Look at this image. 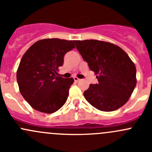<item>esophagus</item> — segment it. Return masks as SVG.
Here are the masks:
<instances>
[{
	"mask_svg": "<svg viewBox=\"0 0 152 152\" xmlns=\"http://www.w3.org/2000/svg\"><path fill=\"white\" fill-rule=\"evenodd\" d=\"M73 79H74V81L76 82H79V81H80V79H79V78L76 77V76H75V77L73 78Z\"/></svg>",
	"mask_w": 152,
	"mask_h": 152,
	"instance_id": "esophagus-1",
	"label": "esophagus"
}]
</instances>
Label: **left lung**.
<instances>
[{
	"instance_id": "left-lung-1",
	"label": "left lung",
	"mask_w": 152,
	"mask_h": 152,
	"mask_svg": "<svg viewBox=\"0 0 152 152\" xmlns=\"http://www.w3.org/2000/svg\"><path fill=\"white\" fill-rule=\"evenodd\" d=\"M74 42L99 81L84 92L86 100L101 111L121 108L128 102L137 84L134 62L115 44L96 39Z\"/></svg>"
}]
</instances>
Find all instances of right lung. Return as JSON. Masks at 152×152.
I'll list each match as a JSON object with an SVG mask.
<instances>
[{
	"mask_svg": "<svg viewBox=\"0 0 152 152\" xmlns=\"http://www.w3.org/2000/svg\"><path fill=\"white\" fill-rule=\"evenodd\" d=\"M73 41L43 39L26 51L17 70V81L23 97L34 110L50 114L66 102L73 78L58 76L67 52L75 48Z\"/></svg>",
	"mask_w": 152,
	"mask_h": 152,
	"instance_id": "right-lung-1",
	"label": "right lung"
}]
</instances>
